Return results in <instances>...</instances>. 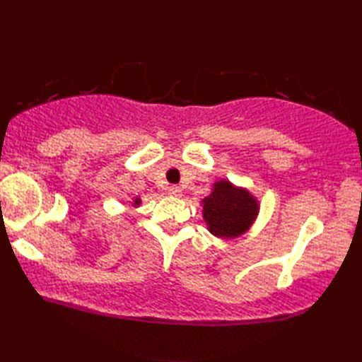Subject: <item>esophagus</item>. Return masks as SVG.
Segmentation results:
<instances>
[{
  "instance_id": "esophagus-1",
  "label": "esophagus",
  "mask_w": 362,
  "mask_h": 362,
  "mask_svg": "<svg viewBox=\"0 0 362 362\" xmlns=\"http://www.w3.org/2000/svg\"><path fill=\"white\" fill-rule=\"evenodd\" d=\"M168 193H169V196H173V197H180L182 189H180V187H169Z\"/></svg>"
}]
</instances>
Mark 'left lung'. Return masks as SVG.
Instances as JSON below:
<instances>
[{
	"label": "left lung",
	"mask_w": 362,
	"mask_h": 362,
	"mask_svg": "<svg viewBox=\"0 0 362 362\" xmlns=\"http://www.w3.org/2000/svg\"><path fill=\"white\" fill-rule=\"evenodd\" d=\"M202 218L209 232L222 240H233L249 232L259 213V202L247 188L227 179L213 183L211 193L202 199Z\"/></svg>",
	"instance_id": "left-lung-1"
}]
</instances>
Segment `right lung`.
<instances>
[{"instance_id": "add662e5", "label": "right lung", "mask_w": 362, "mask_h": 362, "mask_svg": "<svg viewBox=\"0 0 362 362\" xmlns=\"http://www.w3.org/2000/svg\"><path fill=\"white\" fill-rule=\"evenodd\" d=\"M140 205H141V199L140 197H135L134 201H132V206H134V209H138V206H140Z\"/></svg>"}]
</instances>
